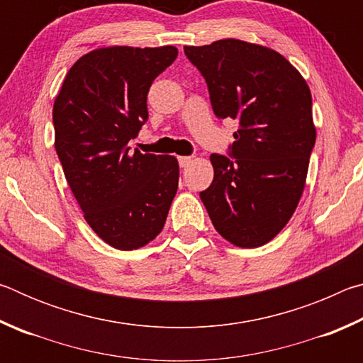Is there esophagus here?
Returning <instances> with one entry per match:
<instances>
[{
  "label": "esophagus",
  "mask_w": 363,
  "mask_h": 363,
  "mask_svg": "<svg viewBox=\"0 0 363 363\" xmlns=\"http://www.w3.org/2000/svg\"><path fill=\"white\" fill-rule=\"evenodd\" d=\"M177 160H179V167L181 168H186V167H189L190 163H192V157H179Z\"/></svg>",
  "instance_id": "34e87169"
}]
</instances>
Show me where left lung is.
I'll list each match as a JSON object with an SVG mask.
<instances>
[{"label": "left lung", "instance_id": "1", "mask_svg": "<svg viewBox=\"0 0 363 363\" xmlns=\"http://www.w3.org/2000/svg\"><path fill=\"white\" fill-rule=\"evenodd\" d=\"M184 52L205 78L214 115L238 120L229 157H210L214 177L200 199L227 242L261 247L284 229L303 195L315 144L311 89L266 46L227 38Z\"/></svg>", "mask_w": 363, "mask_h": 363}]
</instances>
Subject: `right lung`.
Here are the masks:
<instances>
[{
	"label": "right lung",
	"instance_id": "obj_1",
	"mask_svg": "<svg viewBox=\"0 0 363 363\" xmlns=\"http://www.w3.org/2000/svg\"><path fill=\"white\" fill-rule=\"evenodd\" d=\"M177 49L112 46L79 57L54 101L56 152L86 223L110 247L136 250L162 232L177 192L171 155L130 152L149 118L147 93Z\"/></svg>",
	"mask_w": 363,
	"mask_h": 363
}]
</instances>
